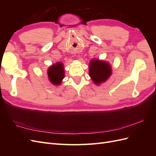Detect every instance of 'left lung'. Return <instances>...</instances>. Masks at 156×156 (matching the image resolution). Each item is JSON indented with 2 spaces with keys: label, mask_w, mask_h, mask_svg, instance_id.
<instances>
[{
  "label": "left lung",
  "mask_w": 156,
  "mask_h": 156,
  "mask_svg": "<svg viewBox=\"0 0 156 156\" xmlns=\"http://www.w3.org/2000/svg\"><path fill=\"white\" fill-rule=\"evenodd\" d=\"M89 68V75L94 83L97 84L105 81L111 74L110 65L103 61L92 60Z\"/></svg>",
  "instance_id": "8db88e82"
}]
</instances>
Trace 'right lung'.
<instances>
[{"label": "right lung", "mask_w": 156, "mask_h": 156, "mask_svg": "<svg viewBox=\"0 0 156 156\" xmlns=\"http://www.w3.org/2000/svg\"><path fill=\"white\" fill-rule=\"evenodd\" d=\"M48 77L51 83L58 85L64 77V70L62 63L57 62L48 69Z\"/></svg>", "instance_id": "1"}]
</instances>
